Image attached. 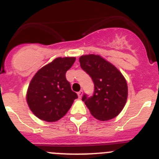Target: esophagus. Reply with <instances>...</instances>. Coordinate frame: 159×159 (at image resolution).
<instances>
[{"mask_svg":"<svg viewBox=\"0 0 159 159\" xmlns=\"http://www.w3.org/2000/svg\"><path fill=\"white\" fill-rule=\"evenodd\" d=\"M77 95H78L79 98H81L83 95V91H80L79 92H77Z\"/></svg>","mask_w":159,"mask_h":159,"instance_id":"1","label":"esophagus"}]
</instances>
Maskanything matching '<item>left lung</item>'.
Listing matches in <instances>:
<instances>
[{
  "instance_id": "obj_1",
  "label": "left lung",
  "mask_w": 159,
  "mask_h": 159,
  "mask_svg": "<svg viewBox=\"0 0 159 159\" xmlns=\"http://www.w3.org/2000/svg\"><path fill=\"white\" fill-rule=\"evenodd\" d=\"M80 63L95 85L93 96L88 98L84 95L82 98L91 114L100 121L116 117L124 107L128 95L127 80L121 71L99 55L81 56Z\"/></svg>"
}]
</instances>
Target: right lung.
Returning a JSON list of instances; mask_svg holds the SVG:
<instances>
[{
    "instance_id": "1",
    "label": "right lung",
    "mask_w": 159,
    "mask_h": 159,
    "mask_svg": "<svg viewBox=\"0 0 159 159\" xmlns=\"http://www.w3.org/2000/svg\"><path fill=\"white\" fill-rule=\"evenodd\" d=\"M75 61L73 57H57L32 77L26 100L36 117L46 122L57 121L65 116L78 98L65 76Z\"/></svg>"
}]
</instances>
